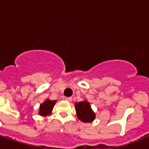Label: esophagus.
I'll return each mask as SVG.
<instances>
[{
	"instance_id": "1",
	"label": "esophagus",
	"mask_w": 149,
	"mask_h": 149,
	"mask_svg": "<svg viewBox=\"0 0 149 149\" xmlns=\"http://www.w3.org/2000/svg\"><path fill=\"white\" fill-rule=\"evenodd\" d=\"M65 100L68 102H71L72 101V97H65Z\"/></svg>"
}]
</instances>
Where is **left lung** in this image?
Wrapping results in <instances>:
<instances>
[{
  "label": "left lung",
  "instance_id": "8db88e82",
  "mask_svg": "<svg viewBox=\"0 0 149 149\" xmlns=\"http://www.w3.org/2000/svg\"><path fill=\"white\" fill-rule=\"evenodd\" d=\"M75 109L77 118L82 122L91 123L96 118L95 113L91 108L90 102L87 100H83L79 103H76Z\"/></svg>",
  "mask_w": 149,
  "mask_h": 149
}]
</instances>
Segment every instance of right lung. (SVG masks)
Listing matches in <instances>:
<instances>
[{"mask_svg": "<svg viewBox=\"0 0 149 149\" xmlns=\"http://www.w3.org/2000/svg\"><path fill=\"white\" fill-rule=\"evenodd\" d=\"M56 103V100H52L49 99L45 100V101L43 102L42 104H41L40 106H39L38 114L40 116H42V117L50 115Z\"/></svg>", "mask_w": 149, "mask_h": 149, "instance_id": "obj_1", "label": "right lung"}]
</instances>
